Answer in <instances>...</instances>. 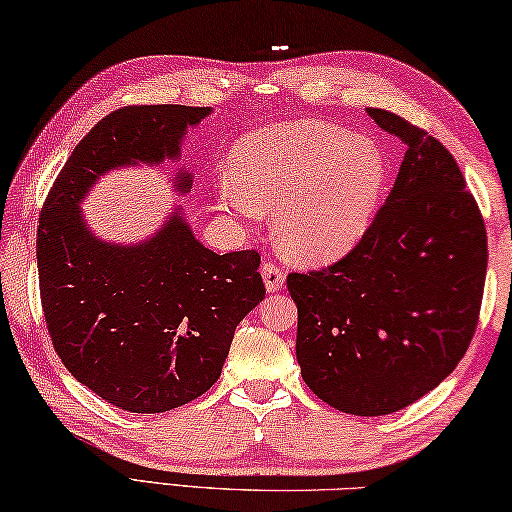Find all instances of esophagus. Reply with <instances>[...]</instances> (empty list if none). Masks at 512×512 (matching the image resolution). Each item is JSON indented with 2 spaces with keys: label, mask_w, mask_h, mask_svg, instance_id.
<instances>
[{
  "label": "esophagus",
  "mask_w": 512,
  "mask_h": 512,
  "mask_svg": "<svg viewBox=\"0 0 512 512\" xmlns=\"http://www.w3.org/2000/svg\"><path fill=\"white\" fill-rule=\"evenodd\" d=\"M261 274H263L267 292H276V290L283 288V281H286V276H283V272L272 261H265L261 265Z\"/></svg>",
  "instance_id": "obj_1"
}]
</instances>
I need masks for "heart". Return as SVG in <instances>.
Instances as JSON below:
<instances>
[{
	"mask_svg": "<svg viewBox=\"0 0 512 512\" xmlns=\"http://www.w3.org/2000/svg\"><path fill=\"white\" fill-rule=\"evenodd\" d=\"M217 188L226 213L254 224L274 213L281 249L306 265L347 256L379 211L388 158L376 142L320 122H286L236 142Z\"/></svg>",
	"mask_w": 512,
	"mask_h": 512,
	"instance_id": "heart-1",
	"label": "heart"
}]
</instances>
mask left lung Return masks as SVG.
Wrapping results in <instances>:
<instances>
[{"label":"left lung","mask_w":512,"mask_h":512,"mask_svg":"<svg viewBox=\"0 0 512 512\" xmlns=\"http://www.w3.org/2000/svg\"><path fill=\"white\" fill-rule=\"evenodd\" d=\"M406 145L365 238L324 270L290 274L297 363L308 388L349 415H390L447 379L479 322L488 236L442 142L367 108Z\"/></svg>","instance_id":"1"}]
</instances>
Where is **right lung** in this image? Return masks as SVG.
I'll use <instances>...</instances> for the list:
<instances>
[{
  "label": "right lung",
  "mask_w": 512,
  "mask_h": 512,
  "mask_svg": "<svg viewBox=\"0 0 512 512\" xmlns=\"http://www.w3.org/2000/svg\"><path fill=\"white\" fill-rule=\"evenodd\" d=\"M211 106H124L74 147L38 224L40 299L63 365L95 395L129 413H165L220 379L236 326L261 304L258 251L215 254L183 208L147 240L97 238L81 201L106 172L177 163L190 127ZM170 181L186 195L192 172Z\"/></svg>",
  "instance_id": "obj_1"
}]
</instances>
